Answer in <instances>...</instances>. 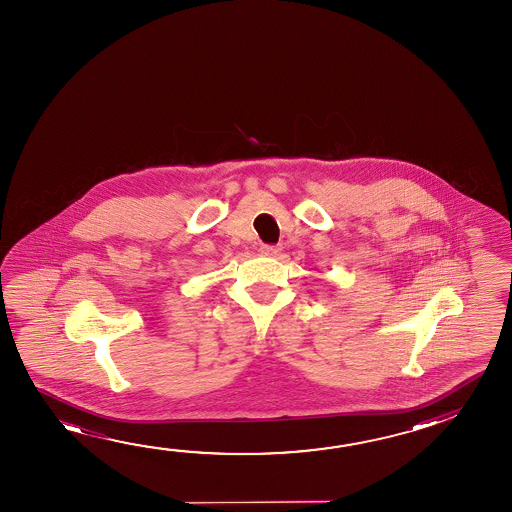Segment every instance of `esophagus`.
Returning <instances> with one entry per match:
<instances>
[{
	"mask_svg": "<svg viewBox=\"0 0 512 512\" xmlns=\"http://www.w3.org/2000/svg\"><path fill=\"white\" fill-rule=\"evenodd\" d=\"M282 252V248L277 244H262L260 246V253L268 255V257H277L278 253Z\"/></svg>",
	"mask_w": 512,
	"mask_h": 512,
	"instance_id": "1",
	"label": "esophagus"
}]
</instances>
